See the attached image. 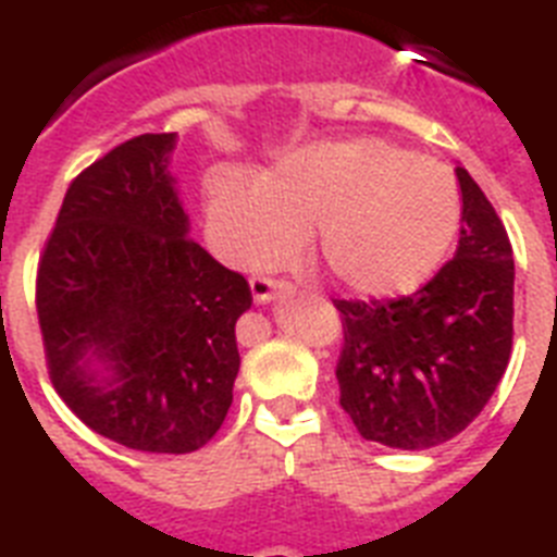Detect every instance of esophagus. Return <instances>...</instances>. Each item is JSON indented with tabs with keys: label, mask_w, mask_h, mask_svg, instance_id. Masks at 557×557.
Listing matches in <instances>:
<instances>
[{
	"label": "esophagus",
	"mask_w": 557,
	"mask_h": 557,
	"mask_svg": "<svg viewBox=\"0 0 557 557\" xmlns=\"http://www.w3.org/2000/svg\"><path fill=\"white\" fill-rule=\"evenodd\" d=\"M251 297L258 306H269L274 302L277 297L292 292V285L288 283H277V280H269V277H251Z\"/></svg>",
	"instance_id": "34e87169"
}]
</instances>
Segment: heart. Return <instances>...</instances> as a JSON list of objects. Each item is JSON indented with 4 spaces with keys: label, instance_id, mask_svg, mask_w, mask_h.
Wrapping results in <instances>:
<instances>
[{
    "label": "heart",
    "instance_id": "b5f03b06",
    "mask_svg": "<svg viewBox=\"0 0 557 557\" xmlns=\"http://www.w3.org/2000/svg\"><path fill=\"white\" fill-rule=\"evenodd\" d=\"M210 210L221 249L238 265L272 263L313 228V260L359 297L418 292L446 263L462 224L446 164L375 137L306 145L258 185L219 173Z\"/></svg>",
    "mask_w": 557,
    "mask_h": 557
}]
</instances>
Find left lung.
<instances>
[{
    "mask_svg": "<svg viewBox=\"0 0 557 557\" xmlns=\"http://www.w3.org/2000/svg\"><path fill=\"white\" fill-rule=\"evenodd\" d=\"M462 230L454 260L412 297L333 299L345 347L342 409L359 434L400 451L457 437L496 393L512 347V249L493 205L457 168Z\"/></svg>",
    "mask_w": 557,
    "mask_h": 557,
    "instance_id": "left-lung-1",
    "label": "left lung"
}]
</instances>
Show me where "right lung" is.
<instances>
[{
  "mask_svg": "<svg viewBox=\"0 0 557 557\" xmlns=\"http://www.w3.org/2000/svg\"><path fill=\"white\" fill-rule=\"evenodd\" d=\"M143 134L70 185L38 263L36 306L55 393L134 451L207 446L232 406L235 322L251 292L190 238L171 157Z\"/></svg>",
  "mask_w": 557,
  "mask_h": 557,
  "instance_id": "add662e5",
  "label": "right lung"
}]
</instances>
